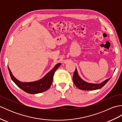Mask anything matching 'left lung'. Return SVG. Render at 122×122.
<instances>
[{"label":"left lung","mask_w":122,"mask_h":122,"mask_svg":"<svg viewBox=\"0 0 122 122\" xmlns=\"http://www.w3.org/2000/svg\"><path fill=\"white\" fill-rule=\"evenodd\" d=\"M110 78L105 80L104 81L102 82L101 83H90L86 82V81L83 80L81 77H80L78 74L76 68L73 74V81L74 84L78 89L82 90L90 91V90H95L100 89L102 88L105 84L109 81Z\"/></svg>","instance_id":"left-lung-1"}]
</instances>
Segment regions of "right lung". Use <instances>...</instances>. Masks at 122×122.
I'll list each match as a JSON object with an SVG mask.
<instances>
[{
	"mask_svg": "<svg viewBox=\"0 0 122 122\" xmlns=\"http://www.w3.org/2000/svg\"><path fill=\"white\" fill-rule=\"evenodd\" d=\"M60 65V63H58L42 79L38 81L30 82H22L19 81L13 76L9 67L8 70L12 80L18 87L29 94H38L45 92L50 88L53 81L54 72Z\"/></svg>",
	"mask_w": 122,
	"mask_h": 122,
	"instance_id": "right-lung-1",
	"label": "right lung"
}]
</instances>
